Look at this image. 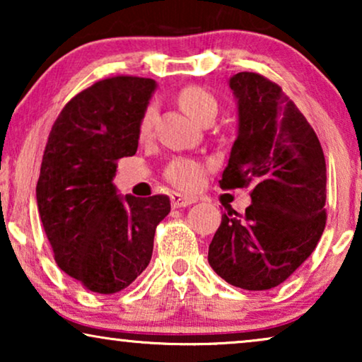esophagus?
Wrapping results in <instances>:
<instances>
[{
  "mask_svg": "<svg viewBox=\"0 0 362 362\" xmlns=\"http://www.w3.org/2000/svg\"><path fill=\"white\" fill-rule=\"evenodd\" d=\"M196 197H189V196H182L180 192H173L171 194V206L173 207H186L189 204H194Z\"/></svg>",
  "mask_w": 362,
  "mask_h": 362,
  "instance_id": "obj_1",
  "label": "esophagus"
}]
</instances>
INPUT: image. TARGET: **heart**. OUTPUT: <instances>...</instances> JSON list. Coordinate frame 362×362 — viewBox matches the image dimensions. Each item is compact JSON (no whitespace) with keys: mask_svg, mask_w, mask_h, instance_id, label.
I'll list each match as a JSON object with an SVG mask.
<instances>
[{"mask_svg":"<svg viewBox=\"0 0 362 362\" xmlns=\"http://www.w3.org/2000/svg\"><path fill=\"white\" fill-rule=\"evenodd\" d=\"M176 100L180 103L182 110L187 115H191L194 120L201 123L212 122V118L217 113V98L201 86H186L177 92ZM156 108L155 105H148L143 110L140 120H138V138L146 140L151 135L153 122H155ZM207 168L202 161L194 158L180 156L168 163L165 168V180L171 186L177 187L181 191H194L204 182Z\"/></svg>","mask_w":362,"mask_h":362,"instance_id":"obj_1","label":"heart"}]
</instances>
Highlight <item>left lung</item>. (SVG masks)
<instances>
[{"label":"left lung","mask_w":362,"mask_h":362,"mask_svg":"<svg viewBox=\"0 0 362 362\" xmlns=\"http://www.w3.org/2000/svg\"><path fill=\"white\" fill-rule=\"evenodd\" d=\"M230 88L239 100V135L219 185L250 187L252 204L244 214L224 212L207 260L227 284L270 290L308 259L325 230V153L279 83L239 72Z\"/></svg>","instance_id":"8db88e82"}]
</instances>
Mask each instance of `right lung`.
<instances>
[{
    "label": "right lung",
    "instance_id": "obj_1",
    "mask_svg": "<svg viewBox=\"0 0 362 362\" xmlns=\"http://www.w3.org/2000/svg\"><path fill=\"white\" fill-rule=\"evenodd\" d=\"M155 81L102 78L66 103L49 133L36 186L37 209L59 269L83 288L113 295L146 269L165 194L127 196L112 185L120 158L138 148V120Z\"/></svg>",
    "mask_w": 362,
    "mask_h": 362
}]
</instances>
